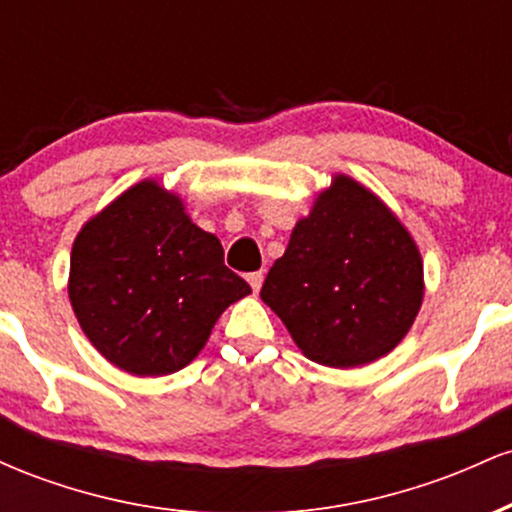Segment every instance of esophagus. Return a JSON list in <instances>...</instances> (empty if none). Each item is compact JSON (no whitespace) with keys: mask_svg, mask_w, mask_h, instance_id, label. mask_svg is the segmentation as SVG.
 Instances as JSON below:
<instances>
[{"mask_svg":"<svg viewBox=\"0 0 512 512\" xmlns=\"http://www.w3.org/2000/svg\"><path fill=\"white\" fill-rule=\"evenodd\" d=\"M262 281H264V274L262 272H252L248 274V284L252 286V291H260L262 289Z\"/></svg>","mask_w":512,"mask_h":512,"instance_id":"1","label":"esophagus"}]
</instances>
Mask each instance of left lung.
<instances>
[{"instance_id": "8db88e82", "label": "left lung", "mask_w": 512, "mask_h": 512, "mask_svg": "<svg viewBox=\"0 0 512 512\" xmlns=\"http://www.w3.org/2000/svg\"><path fill=\"white\" fill-rule=\"evenodd\" d=\"M260 298L310 361L356 368L390 354L424 303V260L397 214L349 175H332Z\"/></svg>"}]
</instances>
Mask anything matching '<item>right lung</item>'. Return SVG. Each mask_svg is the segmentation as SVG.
Returning a JSON list of instances; mask_svg holds the SVG:
<instances>
[{"label": "right lung", "instance_id": "obj_1", "mask_svg": "<svg viewBox=\"0 0 512 512\" xmlns=\"http://www.w3.org/2000/svg\"><path fill=\"white\" fill-rule=\"evenodd\" d=\"M67 289L88 342L139 378L195 361L223 310L250 293L223 264L219 238L156 180L132 185L81 226Z\"/></svg>", "mask_w": 512, "mask_h": 512}]
</instances>
